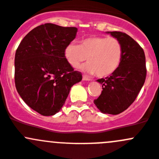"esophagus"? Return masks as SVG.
Returning <instances> with one entry per match:
<instances>
[{
	"label": "esophagus",
	"instance_id": "esophagus-1",
	"mask_svg": "<svg viewBox=\"0 0 159 159\" xmlns=\"http://www.w3.org/2000/svg\"><path fill=\"white\" fill-rule=\"evenodd\" d=\"M82 79H83V81H91V79H90V78H87V77H85V76H83Z\"/></svg>",
	"mask_w": 159,
	"mask_h": 159
}]
</instances>
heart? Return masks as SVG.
I'll use <instances>...</instances> for the list:
<instances>
[{
  "label": "heart",
  "instance_id": "b5f03b06",
  "mask_svg": "<svg viewBox=\"0 0 159 159\" xmlns=\"http://www.w3.org/2000/svg\"><path fill=\"white\" fill-rule=\"evenodd\" d=\"M123 55L122 45L112 37L93 36L85 38L79 45L69 44L64 49V57L72 67H77L87 58L82 70L100 78L112 75L118 68Z\"/></svg>",
  "mask_w": 159,
  "mask_h": 159
}]
</instances>
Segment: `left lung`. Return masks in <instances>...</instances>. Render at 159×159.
<instances>
[{
    "label": "left lung",
    "mask_w": 159,
    "mask_h": 159,
    "mask_svg": "<svg viewBox=\"0 0 159 159\" xmlns=\"http://www.w3.org/2000/svg\"><path fill=\"white\" fill-rule=\"evenodd\" d=\"M122 45L123 55L118 69L110 77L98 79L103 90L94 103L103 114L118 115L136 100L146 78V62L143 48L128 34L107 31Z\"/></svg>",
    "instance_id": "obj_1"
}]
</instances>
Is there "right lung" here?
I'll return each mask as SVG.
<instances>
[{"instance_id":"right-lung-1","label":"right lung","mask_w":159,"mask_h":159,"mask_svg":"<svg viewBox=\"0 0 159 159\" xmlns=\"http://www.w3.org/2000/svg\"><path fill=\"white\" fill-rule=\"evenodd\" d=\"M76 27L52 23L30 31L15 56V83L23 101L44 116L60 111L71 87L82 79L64 57V49L76 38Z\"/></svg>"}]
</instances>
